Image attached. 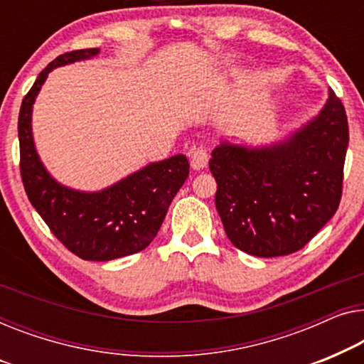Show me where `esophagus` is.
Segmentation results:
<instances>
[{"mask_svg":"<svg viewBox=\"0 0 364 364\" xmlns=\"http://www.w3.org/2000/svg\"><path fill=\"white\" fill-rule=\"evenodd\" d=\"M189 158H191V166H193V170H203V168H206L208 161H209L208 151L204 150L203 146L193 148V150L189 151Z\"/></svg>","mask_w":364,"mask_h":364,"instance_id":"1","label":"esophagus"}]
</instances>
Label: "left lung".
I'll return each mask as SVG.
<instances>
[{
    "label": "left lung",
    "mask_w": 364,
    "mask_h": 364,
    "mask_svg": "<svg viewBox=\"0 0 364 364\" xmlns=\"http://www.w3.org/2000/svg\"><path fill=\"white\" fill-rule=\"evenodd\" d=\"M348 140L345 107L330 90L320 114L284 141L214 148L209 170L229 240L257 257L289 255L310 242L340 206Z\"/></svg>",
    "instance_id": "obj_1"
}]
</instances>
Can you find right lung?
<instances>
[{
  "label": "right lung",
  "mask_w": 364,
  "mask_h": 364,
  "mask_svg": "<svg viewBox=\"0 0 364 364\" xmlns=\"http://www.w3.org/2000/svg\"><path fill=\"white\" fill-rule=\"evenodd\" d=\"M99 50L94 48L60 54L38 75L23 99L18 136L19 168L31 204L70 252L84 260L104 262L136 254L150 245L189 175V163L184 155L150 163L97 193L65 188L49 175L34 146L33 104L50 70L94 58Z\"/></svg>",
  "instance_id": "right-lung-1"
}]
</instances>
